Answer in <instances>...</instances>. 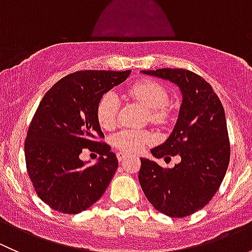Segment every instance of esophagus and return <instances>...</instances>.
<instances>
[{"mask_svg":"<svg viewBox=\"0 0 252 252\" xmlns=\"http://www.w3.org/2000/svg\"><path fill=\"white\" fill-rule=\"evenodd\" d=\"M128 157H129V155L126 154V152H118V154H117V158H118L119 162L123 161V159H126V158H128Z\"/></svg>","mask_w":252,"mask_h":252,"instance_id":"obj_1","label":"esophagus"}]
</instances>
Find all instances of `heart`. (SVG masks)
Masks as SVG:
<instances>
[{
  "instance_id": "obj_1",
  "label": "heart",
  "mask_w": 252,
  "mask_h": 252,
  "mask_svg": "<svg viewBox=\"0 0 252 252\" xmlns=\"http://www.w3.org/2000/svg\"><path fill=\"white\" fill-rule=\"evenodd\" d=\"M131 100L147 108V119L152 123L163 124L169 118V93L162 84L145 79L133 84L128 90ZM119 112L118 96L112 91L103 94L96 107V118L103 129H112L117 123ZM154 141V134L149 130L126 129L112 138L113 146L129 154L141 151L147 144Z\"/></svg>"
}]
</instances>
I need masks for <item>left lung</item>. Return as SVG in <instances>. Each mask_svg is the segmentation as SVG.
Instances as JSON below:
<instances>
[{
	"instance_id": "obj_1",
	"label": "left lung",
	"mask_w": 252,
	"mask_h": 252,
	"mask_svg": "<svg viewBox=\"0 0 252 252\" xmlns=\"http://www.w3.org/2000/svg\"><path fill=\"white\" fill-rule=\"evenodd\" d=\"M169 80L183 95L169 138L151 150L156 158L179 156L173 168L141 158L139 182L145 196L159 212L185 217L201 210L220 188L230 157L224 108L212 86L187 69L142 70Z\"/></svg>"
}]
</instances>
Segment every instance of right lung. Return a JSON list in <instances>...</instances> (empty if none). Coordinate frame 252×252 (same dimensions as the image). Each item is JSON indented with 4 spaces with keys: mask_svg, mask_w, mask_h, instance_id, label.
I'll list each match as a JSON object with an SVG mask.
<instances>
[{
    "mask_svg": "<svg viewBox=\"0 0 252 252\" xmlns=\"http://www.w3.org/2000/svg\"><path fill=\"white\" fill-rule=\"evenodd\" d=\"M131 70H81L58 80L45 94L25 139V162L37 196L56 211L75 215L103 195L118 168L96 107L103 94ZM84 148L101 155L93 166L78 156Z\"/></svg>",
    "mask_w": 252,
    "mask_h": 252,
    "instance_id": "add662e5",
    "label": "right lung"
}]
</instances>
